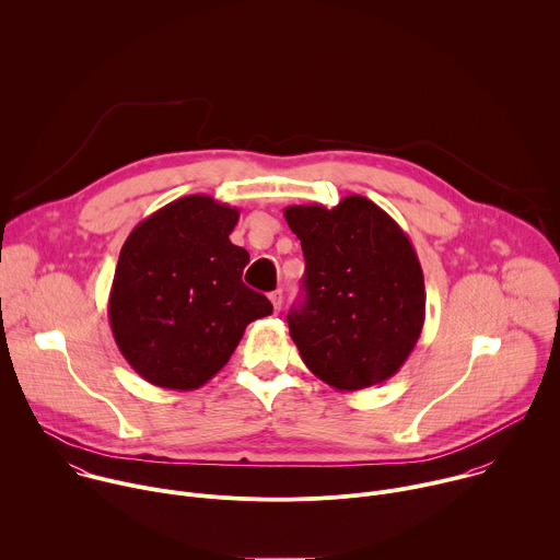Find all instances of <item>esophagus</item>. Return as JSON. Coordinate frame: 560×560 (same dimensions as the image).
Segmentation results:
<instances>
[{"label":"esophagus","mask_w":560,"mask_h":560,"mask_svg":"<svg viewBox=\"0 0 560 560\" xmlns=\"http://www.w3.org/2000/svg\"><path fill=\"white\" fill-rule=\"evenodd\" d=\"M270 301H272V307H275V312H279V310H281V303H283V292H281V290H275V292H270Z\"/></svg>","instance_id":"esophagus-1"}]
</instances>
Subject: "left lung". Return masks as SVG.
<instances>
[{
	"instance_id": "8db88e82",
	"label": "left lung",
	"mask_w": 560,
	"mask_h": 560,
	"mask_svg": "<svg viewBox=\"0 0 560 560\" xmlns=\"http://www.w3.org/2000/svg\"><path fill=\"white\" fill-rule=\"evenodd\" d=\"M305 257V299L290 336L336 392L389 381L413 351L427 314L424 275L409 235L378 205L347 196L334 209H283Z\"/></svg>"
}]
</instances>
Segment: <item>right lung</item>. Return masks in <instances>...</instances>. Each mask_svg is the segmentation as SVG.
<instances>
[{
    "mask_svg": "<svg viewBox=\"0 0 560 560\" xmlns=\"http://www.w3.org/2000/svg\"><path fill=\"white\" fill-rule=\"evenodd\" d=\"M237 220L240 209L211 196H184L122 244L107 316L120 353L147 383L200 389L248 323L272 314V303L242 281L250 255L229 240Z\"/></svg>",
    "mask_w": 560,
    "mask_h": 560,
    "instance_id": "add662e5",
    "label": "right lung"
}]
</instances>
